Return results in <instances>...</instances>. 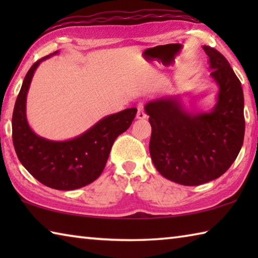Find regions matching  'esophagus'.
I'll return each mask as SVG.
<instances>
[{"mask_svg":"<svg viewBox=\"0 0 258 258\" xmlns=\"http://www.w3.org/2000/svg\"><path fill=\"white\" fill-rule=\"evenodd\" d=\"M147 117L145 110H143V104L140 103L138 106V112H137V119H145Z\"/></svg>","mask_w":258,"mask_h":258,"instance_id":"esophagus-1","label":"esophagus"}]
</instances>
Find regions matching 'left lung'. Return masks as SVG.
<instances>
[{"label": "left lung", "mask_w": 258, "mask_h": 258, "mask_svg": "<svg viewBox=\"0 0 258 258\" xmlns=\"http://www.w3.org/2000/svg\"><path fill=\"white\" fill-rule=\"evenodd\" d=\"M218 91L209 111L185 107V94L154 99L145 110L151 125L150 156L161 175L182 185H199L228 171L244 137L243 92L223 55L204 45Z\"/></svg>", "instance_id": "obj_1"}]
</instances>
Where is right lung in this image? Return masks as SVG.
Listing matches in <instances>:
<instances>
[{"instance_id":"right-lung-1","label":"right lung","mask_w":258,"mask_h":258,"mask_svg":"<svg viewBox=\"0 0 258 258\" xmlns=\"http://www.w3.org/2000/svg\"><path fill=\"white\" fill-rule=\"evenodd\" d=\"M58 53L55 51L36 61L25 76L12 115V141L20 163L42 184L56 190H75L101 175L113 142L130 127L138 110L128 108L103 117L84 133L64 141L37 135L26 115L27 93L42 61Z\"/></svg>"}]
</instances>
